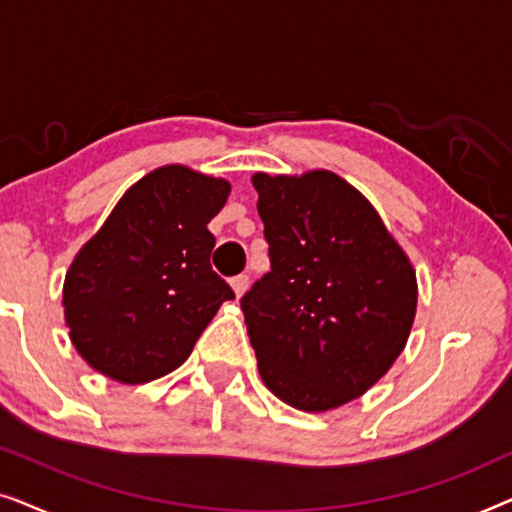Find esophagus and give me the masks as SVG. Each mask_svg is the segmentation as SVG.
Instances as JSON below:
<instances>
[{
  "label": "esophagus",
  "instance_id": "34e87169",
  "mask_svg": "<svg viewBox=\"0 0 512 512\" xmlns=\"http://www.w3.org/2000/svg\"><path fill=\"white\" fill-rule=\"evenodd\" d=\"M230 286H233V291H235V296L240 298L244 291H247V286H249V277L247 275H237V277H233L230 279Z\"/></svg>",
  "mask_w": 512,
  "mask_h": 512
}]
</instances>
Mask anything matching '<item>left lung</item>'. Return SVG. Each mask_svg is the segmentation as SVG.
I'll use <instances>...</instances> for the list:
<instances>
[{
    "instance_id": "left-lung-1",
    "label": "left lung",
    "mask_w": 512,
    "mask_h": 512,
    "mask_svg": "<svg viewBox=\"0 0 512 512\" xmlns=\"http://www.w3.org/2000/svg\"><path fill=\"white\" fill-rule=\"evenodd\" d=\"M270 272L242 296L258 373L303 412L366 394L410 338L417 277L363 193L328 170L256 172Z\"/></svg>"
}]
</instances>
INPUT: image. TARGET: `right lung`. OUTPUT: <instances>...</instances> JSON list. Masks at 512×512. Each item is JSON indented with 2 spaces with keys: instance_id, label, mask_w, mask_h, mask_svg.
Wrapping results in <instances>:
<instances>
[{
  "instance_id": "right-lung-1",
  "label": "right lung",
  "mask_w": 512,
  "mask_h": 512,
  "mask_svg": "<svg viewBox=\"0 0 512 512\" xmlns=\"http://www.w3.org/2000/svg\"><path fill=\"white\" fill-rule=\"evenodd\" d=\"M230 195L226 179L186 165L132 184L79 249L62 286L69 340L97 373L123 384L158 380L193 352L235 293L212 270L207 223Z\"/></svg>"
}]
</instances>
